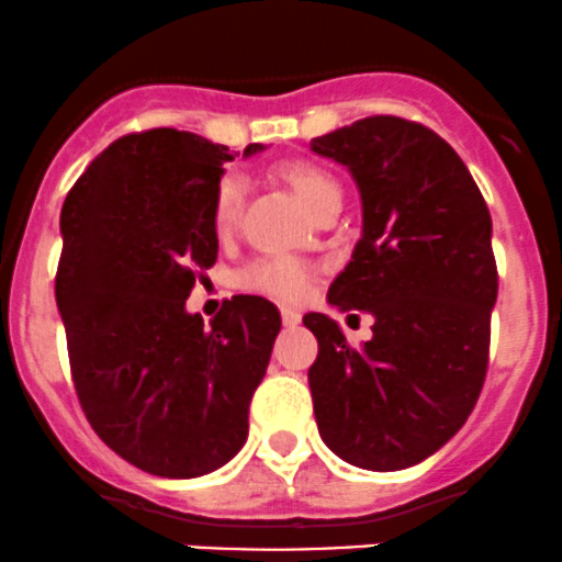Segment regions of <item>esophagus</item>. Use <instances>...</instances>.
Returning <instances> with one entry per match:
<instances>
[{
	"label": "esophagus",
	"instance_id": "1",
	"mask_svg": "<svg viewBox=\"0 0 562 562\" xmlns=\"http://www.w3.org/2000/svg\"><path fill=\"white\" fill-rule=\"evenodd\" d=\"M281 319H283V327H297L300 319H303V314L294 308H281Z\"/></svg>",
	"mask_w": 562,
	"mask_h": 562
}]
</instances>
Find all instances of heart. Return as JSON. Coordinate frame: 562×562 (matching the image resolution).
Wrapping results in <instances>:
<instances>
[{
  "label": "heart",
  "instance_id": "heart-1",
  "mask_svg": "<svg viewBox=\"0 0 562 562\" xmlns=\"http://www.w3.org/2000/svg\"><path fill=\"white\" fill-rule=\"evenodd\" d=\"M279 176L311 213H314L329 194L340 192L338 183H335V178L329 176L327 170H322V167L303 159L283 161L279 167ZM243 196H246V181H243L238 172H229V176H224L222 181H218L211 216L213 229H216L218 235H227L229 229L235 227V222H238L240 216ZM308 265L300 262V259L294 257L257 259V262L248 265L240 273L243 289H251V292L268 294V297L276 300H300L308 292Z\"/></svg>",
  "mask_w": 562,
  "mask_h": 562
}]
</instances>
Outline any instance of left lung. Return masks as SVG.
I'll use <instances>...</instances> for the list:
<instances>
[{
    "label": "left lung",
    "mask_w": 562,
    "mask_h": 562,
    "mask_svg": "<svg viewBox=\"0 0 562 562\" xmlns=\"http://www.w3.org/2000/svg\"><path fill=\"white\" fill-rule=\"evenodd\" d=\"M351 172L362 235L329 283V305L373 316V338L308 314L319 340L308 370L322 441L366 471H403L465 425L482 392L497 300L493 218L443 137L370 115L311 140ZM357 316V314H351Z\"/></svg>",
    "instance_id": "8db88e82"
}]
</instances>
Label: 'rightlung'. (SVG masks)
<instances>
[{
	"label": "right lung",
	"mask_w": 562,
	"mask_h": 562,
	"mask_svg": "<svg viewBox=\"0 0 562 562\" xmlns=\"http://www.w3.org/2000/svg\"><path fill=\"white\" fill-rule=\"evenodd\" d=\"M233 159L194 132L126 135L61 207L56 305L78 401L97 436L154 476H205L240 452L281 329L279 308L251 294L211 327L187 311L196 273L216 262L213 196Z\"/></svg>",
	"instance_id": "obj_1"
}]
</instances>
